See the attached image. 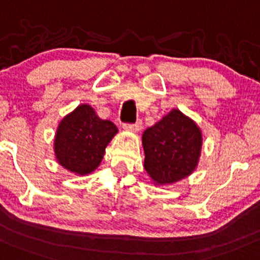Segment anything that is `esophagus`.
Returning <instances> with one entry per match:
<instances>
[{
	"mask_svg": "<svg viewBox=\"0 0 260 260\" xmlns=\"http://www.w3.org/2000/svg\"><path fill=\"white\" fill-rule=\"evenodd\" d=\"M123 128L127 131H132V132H138V131L142 128V120L137 119V122L133 123V124H128V123H124L123 124Z\"/></svg>",
	"mask_w": 260,
	"mask_h": 260,
	"instance_id": "1",
	"label": "esophagus"
}]
</instances>
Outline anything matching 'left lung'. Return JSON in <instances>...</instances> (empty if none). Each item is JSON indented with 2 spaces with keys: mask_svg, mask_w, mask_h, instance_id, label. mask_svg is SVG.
Here are the masks:
<instances>
[{
  "mask_svg": "<svg viewBox=\"0 0 260 260\" xmlns=\"http://www.w3.org/2000/svg\"><path fill=\"white\" fill-rule=\"evenodd\" d=\"M145 170L156 184H173L197 168L202 133L180 110L173 109L142 135Z\"/></svg>",
  "mask_w": 260,
  "mask_h": 260,
  "instance_id": "left-lung-1",
  "label": "left lung"
}]
</instances>
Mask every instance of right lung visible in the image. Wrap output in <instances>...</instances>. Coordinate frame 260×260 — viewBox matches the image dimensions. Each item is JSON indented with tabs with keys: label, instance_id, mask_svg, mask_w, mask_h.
<instances>
[{
	"label": "right lung",
	"instance_id": "right-lung-1",
	"mask_svg": "<svg viewBox=\"0 0 260 260\" xmlns=\"http://www.w3.org/2000/svg\"><path fill=\"white\" fill-rule=\"evenodd\" d=\"M117 132L114 123L100 119L90 105H79L58 125L55 157L67 170L86 175L100 165L105 147Z\"/></svg>",
	"mask_w": 260,
	"mask_h": 260
}]
</instances>
